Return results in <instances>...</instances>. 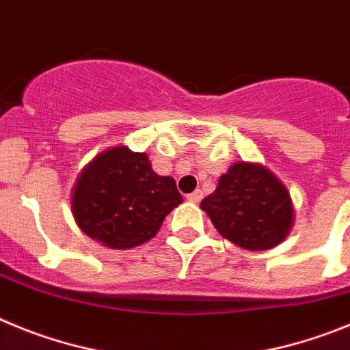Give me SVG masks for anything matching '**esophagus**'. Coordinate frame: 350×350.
I'll return each instance as SVG.
<instances>
[{
	"instance_id": "1",
	"label": "esophagus",
	"mask_w": 350,
	"mask_h": 350,
	"mask_svg": "<svg viewBox=\"0 0 350 350\" xmlns=\"http://www.w3.org/2000/svg\"><path fill=\"white\" fill-rule=\"evenodd\" d=\"M202 191L200 190H195L193 193H190V195H187V200H190V202H200V200H202Z\"/></svg>"
}]
</instances>
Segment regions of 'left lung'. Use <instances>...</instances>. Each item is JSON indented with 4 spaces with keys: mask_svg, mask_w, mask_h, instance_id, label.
Wrapping results in <instances>:
<instances>
[{
    "mask_svg": "<svg viewBox=\"0 0 350 350\" xmlns=\"http://www.w3.org/2000/svg\"><path fill=\"white\" fill-rule=\"evenodd\" d=\"M200 207L223 237L250 251L277 245L293 225L288 190L269 169L258 163L232 165Z\"/></svg>",
    "mask_w": 350,
    "mask_h": 350,
    "instance_id": "1",
    "label": "left lung"
}]
</instances>
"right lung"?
<instances>
[{"label": "right lung", "instance_id": "1", "mask_svg": "<svg viewBox=\"0 0 350 350\" xmlns=\"http://www.w3.org/2000/svg\"><path fill=\"white\" fill-rule=\"evenodd\" d=\"M71 200L81 232L111 250H127L155 237L183 197L174 179L153 171L146 153L118 146L83 169Z\"/></svg>", "mask_w": 350, "mask_h": 350}]
</instances>
